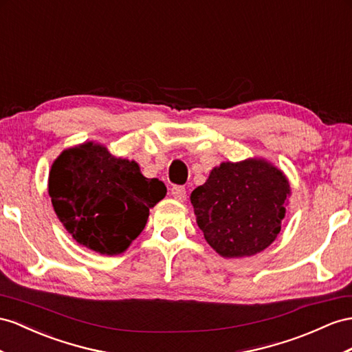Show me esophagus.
Here are the masks:
<instances>
[{"label":"esophagus","mask_w":352,"mask_h":352,"mask_svg":"<svg viewBox=\"0 0 352 352\" xmlns=\"http://www.w3.org/2000/svg\"><path fill=\"white\" fill-rule=\"evenodd\" d=\"M170 195H173L174 199L178 202H184L187 197V192L183 186H174L173 188H170Z\"/></svg>","instance_id":"obj_1"}]
</instances>
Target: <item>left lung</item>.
Instances as JSON below:
<instances>
[{
    "instance_id": "8db88e82",
    "label": "left lung",
    "mask_w": 352,
    "mask_h": 352,
    "mask_svg": "<svg viewBox=\"0 0 352 352\" xmlns=\"http://www.w3.org/2000/svg\"><path fill=\"white\" fill-rule=\"evenodd\" d=\"M287 177L265 159L223 162L190 195L206 242L226 258L254 256L281 230L290 196Z\"/></svg>"
}]
</instances>
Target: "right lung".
Instances as JSON below:
<instances>
[{"label":"right lung","mask_w":352,"mask_h":352,"mask_svg":"<svg viewBox=\"0 0 352 352\" xmlns=\"http://www.w3.org/2000/svg\"><path fill=\"white\" fill-rule=\"evenodd\" d=\"M49 195L58 219L80 245L116 256L146 228L150 208L164 199L166 187L144 177L137 162L85 142L53 162Z\"/></svg>","instance_id":"right-lung-1"}]
</instances>
